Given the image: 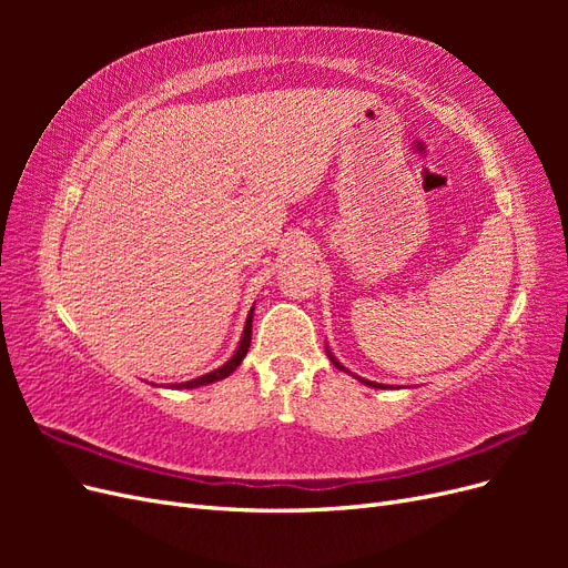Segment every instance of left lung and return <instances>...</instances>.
<instances>
[{
	"label": "left lung",
	"instance_id": "left-lung-1",
	"mask_svg": "<svg viewBox=\"0 0 568 568\" xmlns=\"http://www.w3.org/2000/svg\"><path fill=\"white\" fill-rule=\"evenodd\" d=\"M326 355H329V359H332V363L338 367V369H343L338 363H336V357L329 353V348H326ZM357 379H359V376H357ZM359 382H363V384H367V386H372V388H386L384 384H374V382H367V379H359Z\"/></svg>",
	"mask_w": 568,
	"mask_h": 568
}]
</instances>
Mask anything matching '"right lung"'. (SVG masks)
<instances>
[{
    "mask_svg": "<svg viewBox=\"0 0 568 568\" xmlns=\"http://www.w3.org/2000/svg\"><path fill=\"white\" fill-rule=\"evenodd\" d=\"M251 322H253V307H251V313H248V317H246V326H244V336H242V341H239V348H236V353L227 359L225 365L222 367H217V369H213V372H209V374H203V376H199V379H192V382H184V384H173L170 388H196V386H205V384H213V382H220V379H225V376H230L239 365H242V359L246 357V353H248V348H251Z\"/></svg>",
    "mask_w": 568,
    "mask_h": 568,
    "instance_id": "add662e5",
    "label": "right lung"
}]
</instances>
